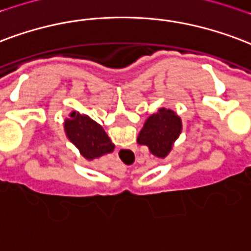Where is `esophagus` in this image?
Returning a JSON list of instances; mask_svg holds the SVG:
<instances>
[{"mask_svg": "<svg viewBox=\"0 0 251 251\" xmlns=\"http://www.w3.org/2000/svg\"><path fill=\"white\" fill-rule=\"evenodd\" d=\"M124 151H125V150H122V153H124Z\"/></svg>", "mask_w": 251, "mask_h": 251, "instance_id": "esophagus-1", "label": "esophagus"}]
</instances>
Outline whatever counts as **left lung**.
<instances>
[{"mask_svg":"<svg viewBox=\"0 0 251 251\" xmlns=\"http://www.w3.org/2000/svg\"><path fill=\"white\" fill-rule=\"evenodd\" d=\"M181 131V118L170 109L162 107L146 120L137 141L140 145H146L153 155L165 158Z\"/></svg>","mask_w":251,"mask_h":251,"instance_id":"8db88e82","label":"left lung"}]
</instances>
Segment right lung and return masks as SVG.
<instances>
[{
    "mask_svg": "<svg viewBox=\"0 0 251 251\" xmlns=\"http://www.w3.org/2000/svg\"><path fill=\"white\" fill-rule=\"evenodd\" d=\"M64 126L69 141L73 142L79 153L89 161L114 150V145L103 127L90 117L73 111L70 118L65 120Z\"/></svg>",
    "mask_w": 251,
    "mask_h": 251,
    "instance_id": "obj_1",
    "label": "right lung"
}]
</instances>
